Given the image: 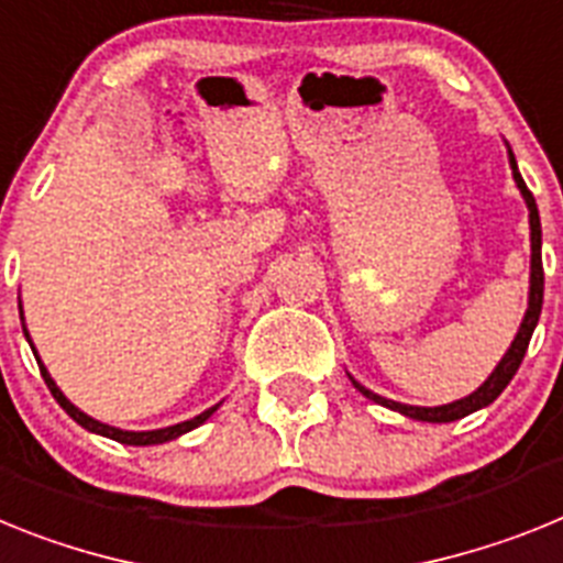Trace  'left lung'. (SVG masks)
<instances>
[{"mask_svg":"<svg viewBox=\"0 0 563 563\" xmlns=\"http://www.w3.org/2000/svg\"><path fill=\"white\" fill-rule=\"evenodd\" d=\"M507 158H510V169H512V180H516L518 192L525 198L527 203V212H530V291H527V311H525V320L518 325L516 336H512L510 349L505 351V356L498 360V365L493 368V374L487 376L485 383L478 385L473 394H467L464 399H456V402H448V405H433V408H422V405H405V402H394L388 397H379L374 394L371 388H365L363 383H356L354 376L349 374V379L354 383V388L363 394V397L374 399L376 405H383V408L397 410L402 417L408 419H417V422H456V419L471 417L476 410L487 408L493 399H498V394L510 385V379L516 376L518 365L525 360L527 354V345H530V336L539 325V317H541V302H544V268H541V218H539V207H536V198L532 192L527 189L525 178L518 173V164H516V155L512 150L507 146Z\"/></svg>","mask_w":563,"mask_h":563,"instance_id":"obj_1","label":"left lung"}]
</instances>
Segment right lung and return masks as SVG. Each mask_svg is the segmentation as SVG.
Instances as JSON below:
<instances>
[{
    "label": "right lung",
    "instance_id": "add662e5",
    "mask_svg": "<svg viewBox=\"0 0 563 563\" xmlns=\"http://www.w3.org/2000/svg\"><path fill=\"white\" fill-rule=\"evenodd\" d=\"M19 309H22V302H19ZM22 331H24V336H27V342H31L33 354H36V345H33L31 334H27V325H24V311H22ZM36 363H38V371H42V376H45L47 388H51L53 399H56V402L62 405V408H65L67 413H70V417L76 419L78 424H81V428L90 430V433H99V437L112 439V442H121V444H135V448H144V444L173 442V439L184 437V433H189V430H195V428H198V424L207 422V419L212 417L214 410L221 408V402H218V405H214V408H209V410H203V413H198V417L187 419V422L169 424V428H158V430H121V428H112V424H107V422H99V419L87 417L85 410H78L76 405H73L70 399H67L65 394H62V388H58V385H56V379H53V376H51V371L45 368V363L38 360V354H36Z\"/></svg>",
    "mask_w": 563,
    "mask_h": 563
}]
</instances>
